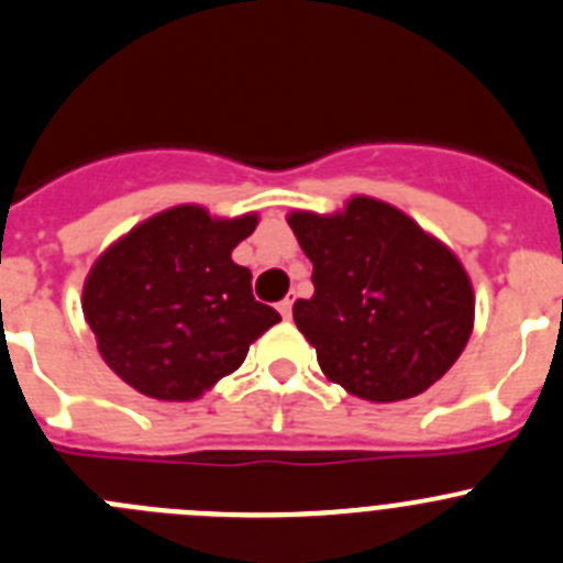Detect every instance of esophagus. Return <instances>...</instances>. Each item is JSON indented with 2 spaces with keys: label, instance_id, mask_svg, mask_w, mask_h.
I'll use <instances>...</instances> for the list:
<instances>
[{
  "label": "esophagus",
  "instance_id": "34e87169",
  "mask_svg": "<svg viewBox=\"0 0 563 563\" xmlns=\"http://www.w3.org/2000/svg\"><path fill=\"white\" fill-rule=\"evenodd\" d=\"M291 308H294V302H291V299H283V302L277 305V310H280V316H283V319H291Z\"/></svg>",
  "mask_w": 563,
  "mask_h": 563
}]
</instances>
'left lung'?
I'll return each mask as SVG.
<instances>
[{
    "instance_id": "8db88e82",
    "label": "left lung",
    "mask_w": 563,
    "mask_h": 563,
    "mask_svg": "<svg viewBox=\"0 0 563 563\" xmlns=\"http://www.w3.org/2000/svg\"><path fill=\"white\" fill-rule=\"evenodd\" d=\"M313 264V297L294 302L327 379L368 401L429 390L473 332V288L449 247L371 198L346 211L288 217Z\"/></svg>"
}]
</instances>
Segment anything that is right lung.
<instances>
[{
  "label": "right lung",
  "mask_w": 563,
  "mask_h": 563,
  "mask_svg": "<svg viewBox=\"0 0 563 563\" xmlns=\"http://www.w3.org/2000/svg\"><path fill=\"white\" fill-rule=\"evenodd\" d=\"M255 214L211 220L178 206L136 225L98 258L81 310L109 368L162 401L203 396L236 371L280 313L253 297V275L231 261Z\"/></svg>",
  "instance_id": "right-lung-1"
}]
</instances>
